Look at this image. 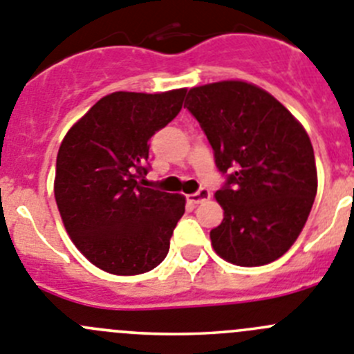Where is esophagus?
<instances>
[{
	"label": "esophagus",
	"instance_id": "1",
	"mask_svg": "<svg viewBox=\"0 0 354 354\" xmlns=\"http://www.w3.org/2000/svg\"><path fill=\"white\" fill-rule=\"evenodd\" d=\"M211 197V192L207 190V188H201V190H197L196 194H190L188 196V201L192 204H203L204 201H207Z\"/></svg>",
	"mask_w": 354,
	"mask_h": 354
}]
</instances>
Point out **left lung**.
Returning a JSON list of instances; mask_svg holds the SVG:
<instances>
[{"mask_svg":"<svg viewBox=\"0 0 354 354\" xmlns=\"http://www.w3.org/2000/svg\"><path fill=\"white\" fill-rule=\"evenodd\" d=\"M185 106L227 176L214 194L223 207L209 232L214 252L241 267L274 262L302 232L318 190L306 129L269 92L239 80L190 88Z\"/></svg>","mask_w":354,"mask_h":354,"instance_id":"8db88e82","label":"left lung"}]
</instances>
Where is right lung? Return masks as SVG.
Instances as JSON below:
<instances>
[{"mask_svg":"<svg viewBox=\"0 0 354 354\" xmlns=\"http://www.w3.org/2000/svg\"><path fill=\"white\" fill-rule=\"evenodd\" d=\"M187 91L113 92L99 99L62 140L54 194L82 255L117 276L155 269L185 213V197L147 188L150 138L181 110Z\"/></svg>","mask_w":354,"mask_h":354,"instance_id":"obj_1","label":"right lung"}]
</instances>
